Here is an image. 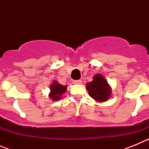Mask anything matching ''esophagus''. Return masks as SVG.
Segmentation results:
<instances>
[{"instance_id": "1", "label": "esophagus", "mask_w": 149, "mask_h": 149, "mask_svg": "<svg viewBox=\"0 0 149 149\" xmlns=\"http://www.w3.org/2000/svg\"><path fill=\"white\" fill-rule=\"evenodd\" d=\"M74 84H82V81H81V80H77V81H74Z\"/></svg>"}]
</instances>
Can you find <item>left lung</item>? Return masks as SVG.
Instances as JSON below:
<instances>
[{
	"label": "left lung",
	"mask_w": 149,
	"mask_h": 149,
	"mask_svg": "<svg viewBox=\"0 0 149 149\" xmlns=\"http://www.w3.org/2000/svg\"><path fill=\"white\" fill-rule=\"evenodd\" d=\"M86 89L89 96L98 102L107 101L111 95V88L101 74H95L93 81L86 84Z\"/></svg>",
	"instance_id": "obj_1"
}]
</instances>
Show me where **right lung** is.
<instances>
[{"instance_id": "add662e5", "label": "right lung", "mask_w": 149, "mask_h": 149, "mask_svg": "<svg viewBox=\"0 0 149 149\" xmlns=\"http://www.w3.org/2000/svg\"><path fill=\"white\" fill-rule=\"evenodd\" d=\"M67 86H63L56 81H53V84L51 85V93L49 94V97L53 101H57L62 98L64 93L66 92Z\"/></svg>"}]
</instances>
